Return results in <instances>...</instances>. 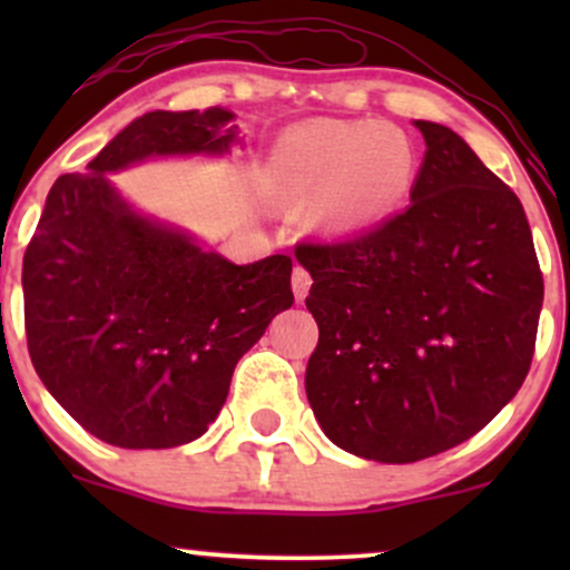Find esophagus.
I'll list each match as a JSON object with an SVG mask.
<instances>
[{"label":"esophagus","mask_w":570,"mask_h":570,"mask_svg":"<svg viewBox=\"0 0 570 570\" xmlns=\"http://www.w3.org/2000/svg\"><path fill=\"white\" fill-rule=\"evenodd\" d=\"M311 284H313L311 273H307L303 265L294 267V271H292V292H294V297L305 299L307 292H311Z\"/></svg>","instance_id":"1"}]
</instances>
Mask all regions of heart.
Here are the masks:
<instances>
[{
	"instance_id": "obj_1",
	"label": "heart",
	"mask_w": 570,
	"mask_h": 570,
	"mask_svg": "<svg viewBox=\"0 0 570 570\" xmlns=\"http://www.w3.org/2000/svg\"><path fill=\"white\" fill-rule=\"evenodd\" d=\"M417 155L385 122H311L281 136L267 185L284 200L313 198L307 222L324 233H358L394 217L410 198Z\"/></svg>"
}]
</instances>
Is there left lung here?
<instances>
[{
  "label": "left lung",
  "mask_w": 570,
  "mask_h": 570,
  "mask_svg": "<svg viewBox=\"0 0 570 570\" xmlns=\"http://www.w3.org/2000/svg\"><path fill=\"white\" fill-rule=\"evenodd\" d=\"M426 141L410 206L337 244H299L318 345L305 391L337 448L412 463L466 442L531 370L544 278L517 195L455 130Z\"/></svg>",
  "instance_id": "obj_1"
}]
</instances>
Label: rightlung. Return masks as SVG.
<instances>
[{
	"instance_id": "add662e5",
	"label": "right lung",
	"mask_w": 570,
	"mask_h": 570,
	"mask_svg": "<svg viewBox=\"0 0 570 570\" xmlns=\"http://www.w3.org/2000/svg\"><path fill=\"white\" fill-rule=\"evenodd\" d=\"M230 109L147 112L88 174L58 176L23 254L39 381L85 431L126 450L179 448L217 421L235 364L292 307V257L235 265L144 217L107 174L168 155H227Z\"/></svg>"
}]
</instances>
